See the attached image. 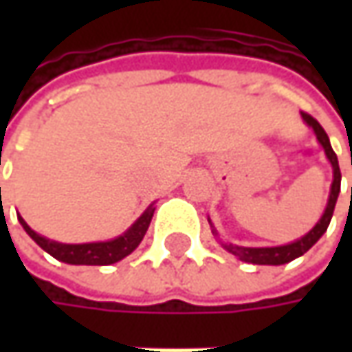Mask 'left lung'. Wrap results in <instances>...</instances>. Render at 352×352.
<instances>
[{"label":"left lung","mask_w":352,"mask_h":352,"mask_svg":"<svg viewBox=\"0 0 352 352\" xmlns=\"http://www.w3.org/2000/svg\"><path fill=\"white\" fill-rule=\"evenodd\" d=\"M302 117L304 121L309 125V127L316 131L318 135V141L321 142V146L325 148V155L329 158V162L333 164V184H331V194H329V201H327V208H325V213L323 217L319 219V223L307 233L305 236H302L300 241L296 243H290V245H284V247H264V249H249V247H236V245H223L225 249L229 250L231 254L239 256L241 261L252 264H286L302 256L304 252L311 249L316 243L319 241V236L323 235L329 227V221L333 217V210H335V204H337V197H339V192H341V170H339V160H337V155L333 153L331 142H329V137L327 133L323 131V127L318 123V119L302 111Z\"/></svg>","instance_id":"8db88e82"}]
</instances>
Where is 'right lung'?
Segmentation results:
<instances>
[{
	"label": "right lung",
	"instance_id": "obj_1",
	"mask_svg": "<svg viewBox=\"0 0 352 352\" xmlns=\"http://www.w3.org/2000/svg\"><path fill=\"white\" fill-rule=\"evenodd\" d=\"M153 213H155V208L151 206L125 235L117 236V239L107 241V243H88V245H62V243L48 241L45 236L36 235L33 229L23 221V217H19V221L23 225V229L29 233V236L33 239L34 243L41 249L47 250L48 254H52L56 261H62V263L68 264L103 266V264L119 263L121 258H125L127 254H131L133 250L139 247V243L142 241V236H144L148 225H151Z\"/></svg>",
	"mask_w": 352,
	"mask_h": 352
}]
</instances>
